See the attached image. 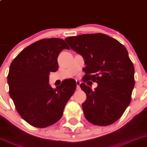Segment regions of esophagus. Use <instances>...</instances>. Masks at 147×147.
Listing matches in <instances>:
<instances>
[{
  "label": "esophagus",
  "instance_id": "1",
  "mask_svg": "<svg viewBox=\"0 0 147 147\" xmlns=\"http://www.w3.org/2000/svg\"><path fill=\"white\" fill-rule=\"evenodd\" d=\"M80 81L79 80H76V84H77V89L79 90L80 89Z\"/></svg>",
  "mask_w": 147,
  "mask_h": 147
}]
</instances>
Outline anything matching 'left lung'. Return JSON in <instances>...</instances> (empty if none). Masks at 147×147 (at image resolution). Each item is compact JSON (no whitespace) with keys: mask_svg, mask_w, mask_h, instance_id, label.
<instances>
[{"mask_svg":"<svg viewBox=\"0 0 147 147\" xmlns=\"http://www.w3.org/2000/svg\"><path fill=\"white\" fill-rule=\"evenodd\" d=\"M65 41L85 60L84 82L98 83L94 90L90 85H80L87 96L82 104L85 119L98 126L112 124L129 106L134 88V67L127 49L103 34H82Z\"/></svg>","mask_w":147,"mask_h":147,"instance_id":"8db88e82","label":"left lung"}]
</instances>
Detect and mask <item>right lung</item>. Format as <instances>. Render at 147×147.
I'll use <instances>...</instances> for the list:
<instances>
[{"instance_id":"1","label":"right lung","mask_w":147,"mask_h":147,"mask_svg":"<svg viewBox=\"0 0 147 147\" xmlns=\"http://www.w3.org/2000/svg\"><path fill=\"white\" fill-rule=\"evenodd\" d=\"M65 49L69 48L62 39H41L23 49L11 62L10 97L21 118L31 126L45 128L57 122L76 89L73 79L62 81L56 89L49 84V74L58 69L57 57Z\"/></svg>"}]
</instances>
